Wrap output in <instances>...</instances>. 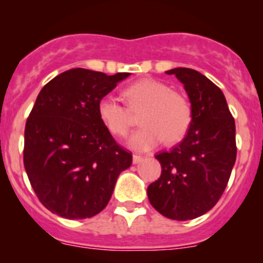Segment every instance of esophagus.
<instances>
[{
	"mask_svg": "<svg viewBox=\"0 0 263 263\" xmlns=\"http://www.w3.org/2000/svg\"><path fill=\"white\" fill-rule=\"evenodd\" d=\"M144 157L141 156V155H134V157H132V161H134L135 164H137V163H141L142 161H143Z\"/></svg>",
	"mask_w": 263,
	"mask_h": 263,
	"instance_id": "obj_1",
	"label": "esophagus"
}]
</instances>
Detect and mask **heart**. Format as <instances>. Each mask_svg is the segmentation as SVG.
<instances>
[{
	"label": "heart",
	"instance_id": "b5f03b06",
	"mask_svg": "<svg viewBox=\"0 0 263 263\" xmlns=\"http://www.w3.org/2000/svg\"><path fill=\"white\" fill-rule=\"evenodd\" d=\"M126 106L112 98L99 101L98 114L102 125L115 137L127 136L132 114L140 115L142 126L129 138L135 149L147 151L164 140L167 144L182 141L193 120L190 102L168 84L155 79H142L123 90Z\"/></svg>",
	"mask_w": 263,
	"mask_h": 263
}]
</instances>
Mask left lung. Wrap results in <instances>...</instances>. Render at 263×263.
Returning <instances> with one entry per match:
<instances>
[{"label": "left lung", "instance_id": "1", "mask_svg": "<svg viewBox=\"0 0 263 263\" xmlns=\"http://www.w3.org/2000/svg\"><path fill=\"white\" fill-rule=\"evenodd\" d=\"M183 83L193 120L179 144L156 155L162 173L147 188L151 205L165 218L192 220L215 206L236 161L235 120L213 81L189 68L165 71Z\"/></svg>", "mask_w": 263, "mask_h": 263}]
</instances>
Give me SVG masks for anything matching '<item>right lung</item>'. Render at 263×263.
I'll list each match as a JSON object with an SVG mask.
<instances>
[{"mask_svg": "<svg viewBox=\"0 0 263 263\" xmlns=\"http://www.w3.org/2000/svg\"><path fill=\"white\" fill-rule=\"evenodd\" d=\"M128 75L70 69L37 96L26 122L23 163L39 201L53 214L95 216L132 164V153L115 141L98 114L99 101Z\"/></svg>", "mask_w": 263, "mask_h": 263, "instance_id": "add662e5", "label": "right lung"}]
</instances>
